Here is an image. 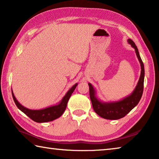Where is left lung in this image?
<instances>
[{
    "instance_id": "8db88e82",
    "label": "left lung",
    "mask_w": 159,
    "mask_h": 159,
    "mask_svg": "<svg viewBox=\"0 0 159 159\" xmlns=\"http://www.w3.org/2000/svg\"><path fill=\"white\" fill-rule=\"evenodd\" d=\"M128 42L135 50L137 57L141 65V74L139 76L138 85L133 92L128 97L120 101L112 102H103L96 98V92L93 85L88 83L90 90V98L92 102L94 111L102 118L109 120H117L124 117L127 115L137 104L139 103L142 98L144 89V67L142 59L139 56L138 48L131 39H128Z\"/></svg>"
}]
</instances>
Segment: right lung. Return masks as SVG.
I'll list each match as a JSON object with an SVG mask.
<instances>
[{"label": "right lung", "instance_id": "right-lung-1", "mask_svg": "<svg viewBox=\"0 0 159 159\" xmlns=\"http://www.w3.org/2000/svg\"><path fill=\"white\" fill-rule=\"evenodd\" d=\"M77 85L78 83H76L74 85L72 86L71 89H69V90L66 93V95H64L62 99H61V102L58 104L39 110L29 109L27 108H26V107H23L21 104H20V102L17 100V99L15 98L12 90V95L16 106L17 107V108L19 109H20L21 111L25 113L27 116L30 118L31 119L34 120V121H36L37 123H45L48 121H52L53 120L57 119V118L60 117L63 114V113L66 109L67 102H68L70 97H71V94L73 93L75 88H76Z\"/></svg>", "mask_w": 159, "mask_h": 159}]
</instances>
